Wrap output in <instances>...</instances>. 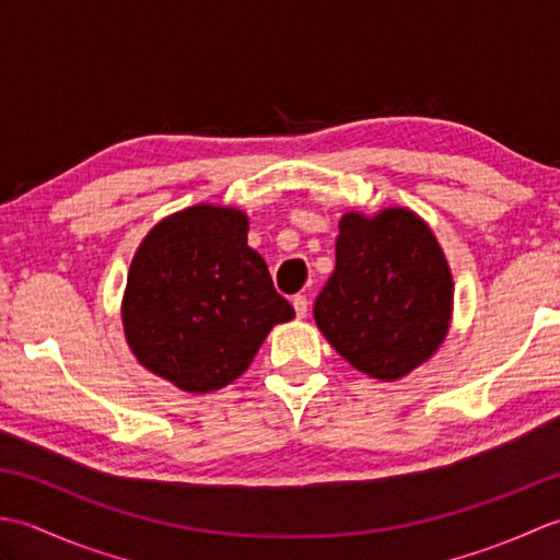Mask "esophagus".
Instances as JSON below:
<instances>
[{
	"mask_svg": "<svg viewBox=\"0 0 560 560\" xmlns=\"http://www.w3.org/2000/svg\"><path fill=\"white\" fill-rule=\"evenodd\" d=\"M293 311H295V317H305L307 315V299L305 295H293Z\"/></svg>",
	"mask_w": 560,
	"mask_h": 560,
	"instance_id": "obj_1",
	"label": "esophagus"
}]
</instances>
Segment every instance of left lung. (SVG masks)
<instances>
[{"label":"left lung","instance_id":"obj_1","mask_svg":"<svg viewBox=\"0 0 560 560\" xmlns=\"http://www.w3.org/2000/svg\"><path fill=\"white\" fill-rule=\"evenodd\" d=\"M313 313L337 353L375 380L431 359L450 329L452 273L428 223L401 207L343 213L337 267Z\"/></svg>","mask_w":560,"mask_h":560}]
</instances>
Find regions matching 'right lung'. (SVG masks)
I'll return each instance as SVG.
<instances>
[{
  "label": "right lung",
  "mask_w": 560,
  "mask_h": 560,
  "mask_svg": "<svg viewBox=\"0 0 560 560\" xmlns=\"http://www.w3.org/2000/svg\"><path fill=\"white\" fill-rule=\"evenodd\" d=\"M267 261L247 245V217L197 205L153 225L127 273L122 325L151 373L185 392L225 387L269 329L293 319Z\"/></svg>",
  "instance_id": "right-lung-1"
}]
</instances>
